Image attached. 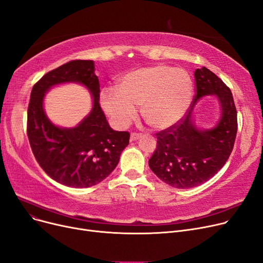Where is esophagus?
<instances>
[{"label":"esophagus","instance_id":"obj_1","mask_svg":"<svg viewBox=\"0 0 263 263\" xmlns=\"http://www.w3.org/2000/svg\"><path fill=\"white\" fill-rule=\"evenodd\" d=\"M140 138H141V134H140V133H131L130 141H131V142H133V141L139 140Z\"/></svg>","mask_w":263,"mask_h":263}]
</instances>
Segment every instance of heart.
<instances>
[{"label":"heart","mask_w":263,"mask_h":263,"mask_svg":"<svg viewBox=\"0 0 263 263\" xmlns=\"http://www.w3.org/2000/svg\"><path fill=\"white\" fill-rule=\"evenodd\" d=\"M192 98V82L181 68L159 64L138 68L122 75L117 91H104L101 107L117 127L123 128L141 116L155 131L168 130L184 117Z\"/></svg>","instance_id":"obj_1"}]
</instances>
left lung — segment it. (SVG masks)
<instances>
[{
    "label": "left lung",
    "instance_id": "obj_1",
    "mask_svg": "<svg viewBox=\"0 0 263 263\" xmlns=\"http://www.w3.org/2000/svg\"><path fill=\"white\" fill-rule=\"evenodd\" d=\"M197 93L185 118L157 135V148L148 161L153 172L165 184L178 189L199 186L212 178L229 159L237 131V115L229 87L209 68L195 72ZM205 95L219 99L222 115L213 129L200 130L192 110Z\"/></svg>",
    "mask_w": 263,
    "mask_h": 263
}]
</instances>
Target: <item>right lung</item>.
Here are the masks:
<instances>
[{
  "mask_svg": "<svg viewBox=\"0 0 263 263\" xmlns=\"http://www.w3.org/2000/svg\"><path fill=\"white\" fill-rule=\"evenodd\" d=\"M65 82L84 84L94 98L93 109L74 128L54 126L43 110V96ZM100 84L92 60H73L45 74L33 86L27 133L32 152L45 173L62 185L88 188L105 179L129 145L130 134L114 131L100 103Z\"/></svg>",
  "mask_w": 263,
  "mask_h": 263,
  "instance_id": "right-lung-1",
  "label": "right lung"
}]
</instances>
